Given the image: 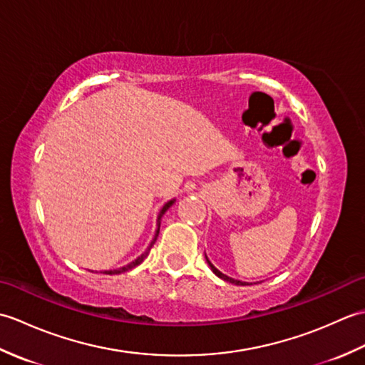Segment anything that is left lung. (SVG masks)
I'll list each match as a JSON object with an SVG mask.
<instances>
[{
	"mask_svg": "<svg viewBox=\"0 0 365 365\" xmlns=\"http://www.w3.org/2000/svg\"><path fill=\"white\" fill-rule=\"evenodd\" d=\"M205 259H207V263H208V267H210V268H212V271H213V273H215L216 276H218L220 279H222V281H227V282H230V284H235V285H251L250 282H243V281H238V279H234V277H229V276H226V274H222V273H221V271H220L218 268H216V267L213 265V263H212L210 260H208V257H207V255H205Z\"/></svg>",
	"mask_w": 365,
	"mask_h": 365,
	"instance_id": "1",
	"label": "left lung"
}]
</instances>
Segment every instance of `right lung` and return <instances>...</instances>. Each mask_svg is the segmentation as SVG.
I'll list each match as a JSON object with an SVG mask.
<instances>
[{"mask_svg":"<svg viewBox=\"0 0 365 365\" xmlns=\"http://www.w3.org/2000/svg\"><path fill=\"white\" fill-rule=\"evenodd\" d=\"M175 204V199H170V200H168V202L161 207V210H160V213H158V216H157V230H155V235H153V238H152V242H150V245H149V247H147V250L139 255L138 259H135L133 262H130L128 265H125V267H122V268H118V269H108V271H103L105 274H120V273H127V271H130V269H133L135 267H138V265H141V263L144 262V259L147 257V255H149V251H150V247L155 245V242H157V238H158V234H160V224H161V218H163V215H165L170 207H173Z\"/></svg>","mask_w":365,"mask_h":365,"instance_id":"right-lung-1","label":"right lung"}]
</instances>
